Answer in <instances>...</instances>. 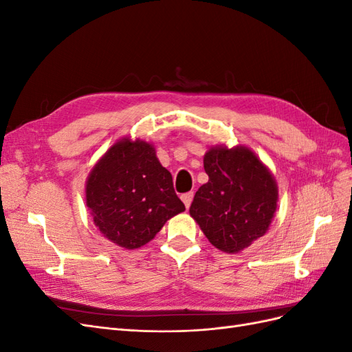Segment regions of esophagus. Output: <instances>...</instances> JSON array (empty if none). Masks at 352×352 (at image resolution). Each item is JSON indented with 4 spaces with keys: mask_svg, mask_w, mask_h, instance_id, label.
Segmentation results:
<instances>
[{
    "mask_svg": "<svg viewBox=\"0 0 352 352\" xmlns=\"http://www.w3.org/2000/svg\"><path fill=\"white\" fill-rule=\"evenodd\" d=\"M192 198H194V194H192V192H188V194H184V195H182V201H184V204H185L186 208L190 207V202H192Z\"/></svg>",
    "mask_w": 352,
    "mask_h": 352,
    "instance_id": "34e87169",
    "label": "esophagus"
}]
</instances>
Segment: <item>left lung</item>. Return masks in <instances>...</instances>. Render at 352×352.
I'll list each match as a JSON object with an SVG mask.
<instances>
[{"mask_svg": "<svg viewBox=\"0 0 352 352\" xmlns=\"http://www.w3.org/2000/svg\"><path fill=\"white\" fill-rule=\"evenodd\" d=\"M204 168L208 182L197 190L189 214L211 245L239 252L267 232L278 207V185L247 146L210 148Z\"/></svg>", "mask_w": 352, "mask_h": 352, "instance_id": "1", "label": "left lung"}]
</instances>
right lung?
Segmentation results:
<instances>
[{"instance_id":"1","label":"right lung","mask_w":352,"mask_h":352,"mask_svg":"<svg viewBox=\"0 0 352 352\" xmlns=\"http://www.w3.org/2000/svg\"><path fill=\"white\" fill-rule=\"evenodd\" d=\"M87 206L102 235L126 250L150 242L185 204L151 144L124 138L94 166L87 180Z\"/></svg>"}]
</instances>
